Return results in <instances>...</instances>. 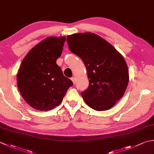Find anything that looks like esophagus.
Wrapping results in <instances>:
<instances>
[{
  "mask_svg": "<svg viewBox=\"0 0 154 154\" xmlns=\"http://www.w3.org/2000/svg\"><path fill=\"white\" fill-rule=\"evenodd\" d=\"M71 79L72 81H73V84H75V77H71Z\"/></svg>",
  "mask_w": 154,
  "mask_h": 154,
  "instance_id": "34e87169",
  "label": "esophagus"
}]
</instances>
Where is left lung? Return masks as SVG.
<instances>
[{
	"instance_id": "8db88e82",
	"label": "left lung",
	"mask_w": 154,
	"mask_h": 154,
	"mask_svg": "<svg viewBox=\"0 0 154 154\" xmlns=\"http://www.w3.org/2000/svg\"><path fill=\"white\" fill-rule=\"evenodd\" d=\"M67 42L87 69L89 85L81 93L84 101L95 110L111 109L123 97L128 83L123 56L104 39L90 32L68 35Z\"/></svg>"
}]
</instances>
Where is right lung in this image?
Masks as SVG:
<instances>
[{
    "label": "right lung",
    "instance_id": "right-lung-1",
    "mask_svg": "<svg viewBox=\"0 0 154 154\" xmlns=\"http://www.w3.org/2000/svg\"><path fill=\"white\" fill-rule=\"evenodd\" d=\"M65 42V36L48 37L35 45L22 60L17 73V86L23 99L35 109H54L73 85L56 63Z\"/></svg>",
    "mask_w": 154,
    "mask_h": 154
}]
</instances>
